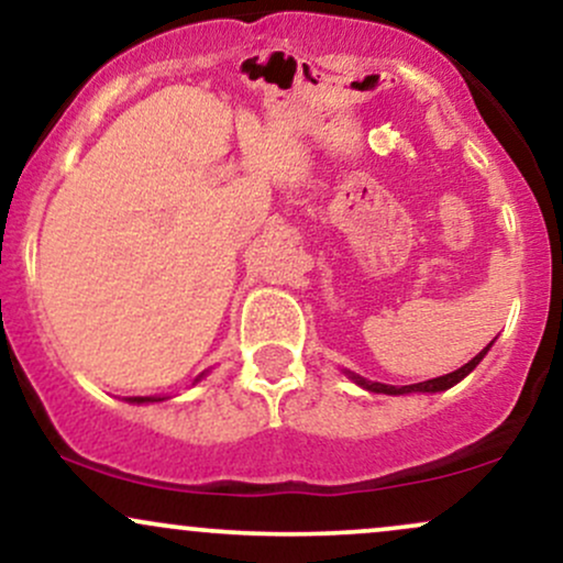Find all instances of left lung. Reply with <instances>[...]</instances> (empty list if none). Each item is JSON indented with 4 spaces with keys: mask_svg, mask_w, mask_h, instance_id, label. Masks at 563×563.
I'll return each instance as SVG.
<instances>
[{
    "mask_svg": "<svg viewBox=\"0 0 563 563\" xmlns=\"http://www.w3.org/2000/svg\"><path fill=\"white\" fill-rule=\"evenodd\" d=\"M489 346H493V341H489V344L484 346L482 352L476 354L474 360H468L466 365L457 367L455 373H448V376H439V378H431V380H421V384H412V386H389V384H378V380H367V378L357 376V373H352V371H344V373H346V376L352 378L354 384H357V386H363V389H367V391H376V394H412V391H429V394H434V391H444V389H450V386H455L457 380L466 378L468 373L474 371V367L482 363L484 354L489 352Z\"/></svg>",
    "mask_w": 563,
    "mask_h": 563,
    "instance_id": "left-lung-1",
    "label": "left lung"
}]
</instances>
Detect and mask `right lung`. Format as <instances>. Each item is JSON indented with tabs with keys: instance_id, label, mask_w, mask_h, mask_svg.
Masks as SVG:
<instances>
[{
	"instance_id": "right-lung-1",
	"label": "right lung",
	"mask_w": 563,
	"mask_h": 563,
	"mask_svg": "<svg viewBox=\"0 0 563 563\" xmlns=\"http://www.w3.org/2000/svg\"><path fill=\"white\" fill-rule=\"evenodd\" d=\"M203 376H198L196 380H200ZM129 402H137V405H142V402H161V397H129Z\"/></svg>"
}]
</instances>
